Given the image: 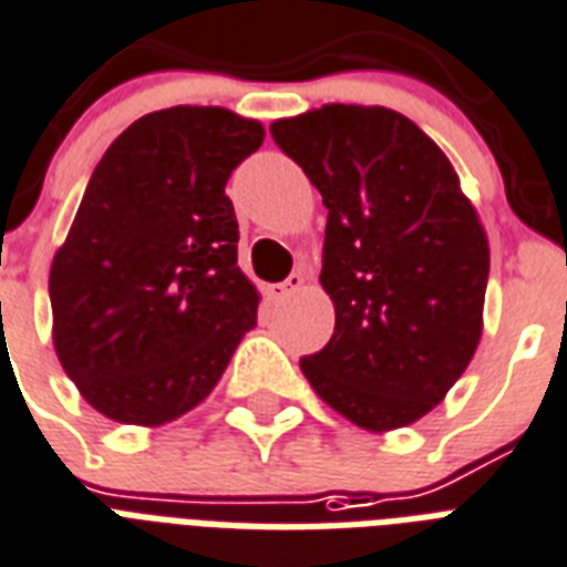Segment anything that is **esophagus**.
Masks as SVG:
<instances>
[{
    "mask_svg": "<svg viewBox=\"0 0 567 567\" xmlns=\"http://www.w3.org/2000/svg\"><path fill=\"white\" fill-rule=\"evenodd\" d=\"M301 287H305V275H301V271H296V275H289L287 280H280V284H275V287H271V298H289Z\"/></svg>",
    "mask_w": 567,
    "mask_h": 567,
    "instance_id": "34e87169",
    "label": "esophagus"
}]
</instances>
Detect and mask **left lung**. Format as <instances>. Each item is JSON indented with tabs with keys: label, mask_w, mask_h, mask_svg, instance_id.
<instances>
[{
	"label": "left lung",
	"mask_w": 567,
	"mask_h": 567,
	"mask_svg": "<svg viewBox=\"0 0 567 567\" xmlns=\"http://www.w3.org/2000/svg\"><path fill=\"white\" fill-rule=\"evenodd\" d=\"M269 130L328 209L319 280L337 322L301 372L367 432L416 423L480 346L491 251L476 206L446 153L384 105L328 103Z\"/></svg>",
	"instance_id": "obj_1"
}]
</instances>
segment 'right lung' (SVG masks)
I'll list each match as a JSON object with an SVG mask.
<instances>
[{
	"label": "right lung",
	"instance_id": "obj_1",
	"mask_svg": "<svg viewBox=\"0 0 567 567\" xmlns=\"http://www.w3.org/2000/svg\"><path fill=\"white\" fill-rule=\"evenodd\" d=\"M266 138L221 105H174L117 135L50 269L52 343L87 405L162 425L200 405L257 324L224 186Z\"/></svg>",
	"mask_w": 567,
	"mask_h": 567
}]
</instances>
